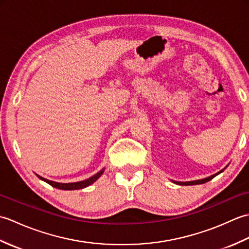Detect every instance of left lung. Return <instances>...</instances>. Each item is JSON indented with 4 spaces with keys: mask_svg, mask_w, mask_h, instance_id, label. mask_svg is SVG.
Masks as SVG:
<instances>
[{
    "mask_svg": "<svg viewBox=\"0 0 249 249\" xmlns=\"http://www.w3.org/2000/svg\"><path fill=\"white\" fill-rule=\"evenodd\" d=\"M226 169V168H225ZM225 169H223V170H220L219 172H217V173H215V174H213V176H211V177H209V178H202V179H197V181H190V182H177V181H172L173 183H176V184H178V185H186V186H188V185H198V184H204V183H206V182H209L210 179H212L213 178H215L216 176H218L219 173H221L223 172Z\"/></svg>",
    "mask_w": 249,
    "mask_h": 249,
    "instance_id": "1",
    "label": "left lung"
}]
</instances>
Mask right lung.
I'll use <instances>...</instances> for the list:
<instances>
[{"instance_id": "obj_1", "label": "right lung", "mask_w": 249, "mask_h": 249, "mask_svg": "<svg viewBox=\"0 0 249 249\" xmlns=\"http://www.w3.org/2000/svg\"><path fill=\"white\" fill-rule=\"evenodd\" d=\"M104 170H105V169H103V170H100L96 174H94L93 177L89 178L87 179H84V181L75 182V183H57V182L50 181V179H47L45 178H41L40 176H38V174H36V176L38 177L41 179V181H44L46 183H48L49 185H51L52 187L63 189V190H75V189H81V188L89 186V185L93 184L95 181H96L97 178H99V177L104 173Z\"/></svg>"}]
</instances>
